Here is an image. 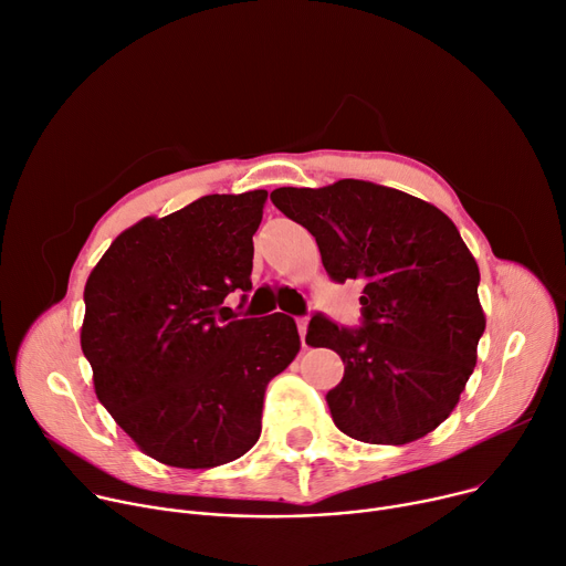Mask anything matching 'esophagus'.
Segmentation results:
<instances>
[{
  "label": "esophagus",
  "instance_id": "1",
  "mask_svg": "<svg viewBox=\"0 0 566 566\" xmlns=\"http://www.w3.org/2000/svg\"><path fill=\"white\" fill-rule=\"evenodd\" d=\"M307 325H310V318H297V332H300V342H303V348H307V344H305Z\"/></svg>",
  "mask_w": 566,
  "mask_h": 566
}]
</instances>
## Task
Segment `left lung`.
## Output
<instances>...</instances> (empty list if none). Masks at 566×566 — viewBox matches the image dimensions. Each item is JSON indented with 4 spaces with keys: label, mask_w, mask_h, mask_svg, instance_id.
Instances as JSON below:
<instances>
[{
    "label": "left lung",
    "mask_w": 566,
    "mask_h": 566,
    "mask_svg": "<svg viewBox=\"0 0 566 566\" xmlns=\"http://www.w3.org/2000/svg\"><path fill=\"white\" fill-rule=\"evenodd\" d=\"M273 205L312 232L334 282L361 280V327L314 314L307 344L344 359L325 400L364 443L402 446L443 423L464 391L484 332L480 271L455 222L396 188L338 179L275 188Z\"/></svg>",
    "instance_id": "8db88e82"
}]
</instances>
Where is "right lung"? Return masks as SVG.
I'll return each instance as SVG.
<instances>
[{"mask_svg":"<svg viewBox=\"0 0 566 566\" xmlns=\"http://www.w3.org/2000/svg\"><path fill=\"white\" fill-rule=\"evenodd\" d=\"M266 198L216 193L143 218L86 282L82 350L95 394L161 464L211 469L245 455L261 434L269 382L300 350L291 316L237 318L222 305L252 289Z\"/></svg>","mask_w":566,"mask_h":566,"instance_id":"add662e5","label":"right lung"}]
</instances>
